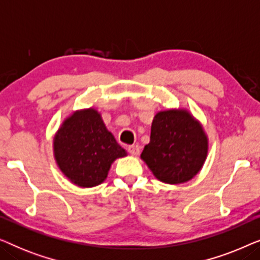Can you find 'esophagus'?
Returning <instances> with one entry per match:
<instances>
[{
    "instance_id": "1",
    "label": "esophagus",
    "mask_w": 260,
    "mask_h": 260,
    "mask_svg": "<svg viewBox=\"0 0 260 260\" xmlns=\"http://www.w3.org/2000/svg\"><path fill=\"white\" fill-rule=\"evenodd\" d=\"M127 151H129L130 155L137 156L140 154V147H138V145H129V147H127Z\"/></svg>"
}]
</instances>
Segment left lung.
<instances>
[{"label":"left lung","instance_id":"left-lung-1","mask_svg":"<svg viewBox=\"0 0 260 260\" xmlns=\"http://www.w3.org/2000/svg\"><path fill=\"white\" fill-rule=\"evenodd\" d=\"M207 150V136L193 116L186 110H168L154 117L150 142L141 157L156 179L177 184L200 172Z\"/></svg>","mask_w":260,"mask_h":260}]
</instances>
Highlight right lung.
<instances>
[{
    "label": "right lung",
    "mask_w": 260,
    "mask_h": 260,
    "mask_svg": "<svg viewBox=\"0 0 260 260\" xmlns=\"http://www.w3.org/2000/svg\"><path fill=\"white\" fill-rule=\"evenodd\" d=\"M53 144L60 170L79 187L102 183L112 162L126 156L94 109L77 111L69 117Z\"/></svg>",
    "instance_id": "add662e5"
}]
</instances>
